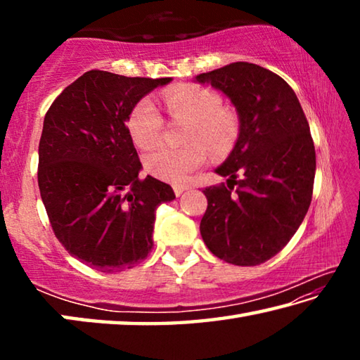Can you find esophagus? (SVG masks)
I'll return each instance as SVG.
<instances>
[{"label":"esophagus","instance_id":"1","mask_svg":"<svg viewBox=\"0 0 360 360\" xmlns=\"http://www.w3.org/2000/svg\"><path fill=\"white\" fill-rule=\"evenodd\" d=\"M187 191V186H174V193L176 197H181L182 193H184Z\"/></svg>","mask_w":360,"mask_h":360}]
</instances>
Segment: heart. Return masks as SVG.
<instances>
[{
  "label": "heart",
  "instance_id": "1",
  "mask_svg": "<svg viewBox=\"0 0 360 360\" xmlns=\"http://www.w3.org/2000/svg\"><path fill=\"white\" fill-rule=\"evenodd\" d=\"M165 106L173 117H188L186 148L158 146L144 157V167L155 178L182 184L208 158L205 141L216 154L233 148L240 135V117L235 109L222 106L221 95L203 85H186L165 95ZM129 131L139 148H149L162 136L163 117L150 96L139 100L127 120Z\"/></svg>",
  "mask_w": 360,
  "mask_h": 360
}]
</instances>
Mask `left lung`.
Returning a JSON list of instances; mask_svg holds the SVG:
<instances>
[{"label": "left lung", "instance_id": "left-lung-1", "mask_svg": "<svg viewBox=\"0 0 360 360\" xmlns=\"http://www.w3.org/2000/svg\"><path fill=\"white\" fill-rule=\"evenodd\" d=\"M195 81L222 92L240 117L235 148L216 168L227 186L203 191L208 208L200 233L216 257L260 265L288 245L311 203L316 152L308 120L290 85L259 65L230 63Z\"/></svg>", "mask_w": 360, "mask_h": 360}]
</instances>
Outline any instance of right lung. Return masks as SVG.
Segmentation results:
<instances>
[{
	"label": "right lung",
	"mask_w": 360,
	"mask_h": 360,
	"mask_svg": "<svg viewBox=\"0 0 360 360\" xmlns=\"http://www.w3.org/2000/svg\"><path fill=\"white\" fill-rule=\"evenodd\" d=\"M172 77H127L92 70L60 94L44 117L38 184L58 241L103 273L148 257L155 210L172 186L139 179L141 162L127 120L133 106Z\"/></svg>",
	"instance_id": "1"
}]
</instances>
